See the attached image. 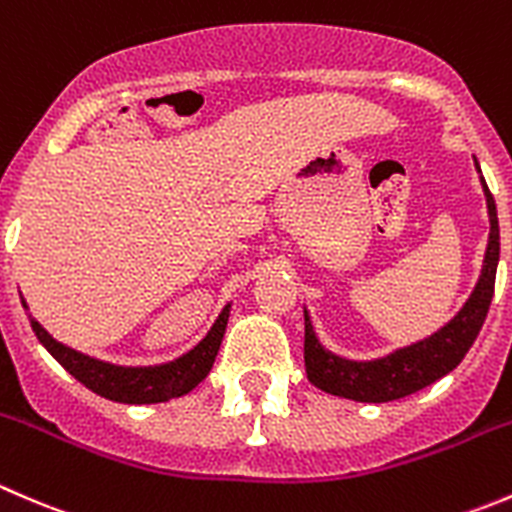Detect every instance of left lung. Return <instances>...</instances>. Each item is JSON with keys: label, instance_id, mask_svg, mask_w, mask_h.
<instances>
[{"label": "left lung", "instance_id": "1", "mask_svg": "<svg viewBox=\"0 0 512 512\" xmlns=\"http://www.w3.org/2000/svg\"><path fill=\"white\" fill-rule=\"evenodd\" d=\"M483 191L490 214L488 251H485L483 273L478 278V286L470 293V298L460 308L458 316L450 323H445L438 333L428 336L426 341L401 348V351L391 353V356L378 358V361H346V358L328 353L318 343L306 313L303 361H306V376L313 386L331 393V396L351 398V401L388 403L430 386V383L443 378L445 373H450L463 361L465 353L470 351L473 341L478 338L480 328H483L485 316H488L495 291V271H498L500 258L498 211H495L493 194H490L485 179Z\"/></svg>", "mask_w": 512, "mask_h": 512}]
</instances>
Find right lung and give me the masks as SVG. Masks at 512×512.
Listing matches in <instances>:
<instances>
[{
	"label": "right lung",
	"mask_w": 512,
	"mask_h": 512,
	"mask_svg": "<svg viewBox=\"0 0 512 512\" xmlns=\"http://www.w3.org/2000/svg\"><path fill=\"white\" fill-rule=\"evenodd\" d=\"M24 303V301H22ZM27 308V303H24ZM32 321L34 333H37L39 343L77 378L84 383L89 391L96 396L109 398L116 403H131V406H141V403H164L169 398L186 396L194 391L206 376H209L211 366L216 361L221 341H224L226 323H229V306L221 311L211 331L206 333L204 341L199 346L191 348L176 361L164 363V366H146V368H124V366H111V363L96 361V358L84 356V353L74 351V348L64 346V343L54 341L39 321Z\"/></svg>",
	"instance_id": "right-lung-1"
}]
</instances>
